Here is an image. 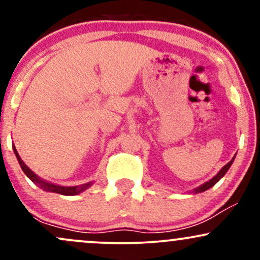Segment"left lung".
Wrapping results in <instances>:
<instances>
[{
	"instance_id": "left-lung-1",
	"label": "left lung",
	"mask_w": 260,
	"mask_h": 260,
	"mask_svg": "<svg viewBox=\"0 0 260 260\" xmlns=\"http://www.w3.org/2000/svg\"><path fill=\"white\" fill-rule=\"evenodd\" d=\"M234 160H235V156H234V159H232L231 161H230V162L226 164V165L223 166V168H222L221 170H220L219 172H217V175L215 176V177H213V178H211V180H209L208 182H205L204 184H202V186H199L198 188H196V189H194V193H201V192H204V190L209 189V188H211L213 186H215V184L217 183V182H219L220 180H221V178L223 177V176H225L226 172H228V170L230 169V166L232 165V162H234Z\"/></svg>"
}]
</instances>
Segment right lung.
<instances>
[{
	"mask_svg": "<svg viewBox=\"0 0 260 260\" xmlns=\"http://www.w3.org/2000/svg\"><path fill=\"white\" fill-rule=\"evenodd\" d=\"M13 150H14V154H16L17 159H18V162H19L20 168H22V170H23V172H24V174L28 176L29 178H30L31 182H34V183L37 184L39 188H41V189L45 190V192L58 193V194H63V196H76V194H79L80 192L85 190L86 188H89L92 184V182H89V183L80 184V186L63 187V186H57V184H53V183H50V182L41 180V178H39L38 176L35 175L34 172H32L31 170L25 165L24 161L20 159L19 154H18L17 149H16V147H14V145H13Z\"/></svg>",
	"mask_w": 260,
	"mask_h": 260,
	"instance_id": "1",
	"label": "right lung"
}]
</instances>
